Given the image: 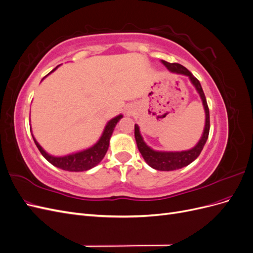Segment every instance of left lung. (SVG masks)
Masks as SVG:
<instances>
[{
  "label": "left lung",
  "instance_id": "obj_1",
  "mask_svg": "<svg viewBox=\"0 0 253 253\" xmlns=\"http://www.w3.org/2000/svg\"><path fill=\"white\" fill-rule=\"evenodd\" d=\"M163 63L166 65L168 70H169V72L173 74L187 76V77L190 79L191 83L193 84V86L195 87L198 95H200L203 102L204 111H205V126H204V131H203L201 139L198 140V142L194 145L193 148L186 151H157V150L152 149L147 144V142L143 140V137L140 134L138 125H135L136 143L144 159V162L147 163L151 168H153V169L158 170V171H174V170L181 169L183 167H187L191 163H193L194 160L200 156L204 145L207 139H208L209 129H210V115H209L208 104H207L206 97L200 81H198L185 66H182L178 63H169L164 60H163Z\"/></svg>",
  "mask_w": 253,
  "mask_h": 253
}]
</instances>
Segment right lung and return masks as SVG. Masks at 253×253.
<instances>
[{"mask_svg": "<svg viewBox=\"0 0 253 253\" xmlns=\"http://www.w3.org/2000/svg\"><path fill=\"white\" fill-rule=\"evenodd\" d=\"M59 66L60 65H58L56 68H53V70L49 74L55 72ZM47 76H45L44 78H46ZM122 117H124V115L119 114L118 116L114 117L110 121H108V124H106V126H104V129L100 136V138L98 139V141L95 144L91 145V147L78 151V152L71 153V154H67L64 156H53V155L48 154V153L39 144V142L36 140L35 136L33 134L32 135H33V138L37 145V148L39 149L43 157L46 159L48 163H50L52 166H55V167L59 168V169H62L64 171L84 172V171L93 169L94 167H96L103 159V157L106 154V152H108L110 140H111L112 134L114 132V128ZM29 121H30V118H29ZM30 132L33 133L32 129H30Z\"/></svg>", "mask_w": 253, "mask_h": 253, "instance_id": "obj_1", "label": "right lung"}]
</instances>
